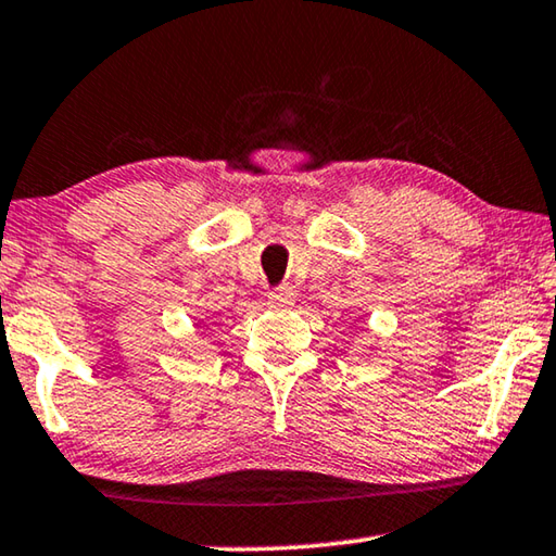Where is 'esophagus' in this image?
Listing matches in <instances>:
<instances>
[{"mask_svg": "<svg viewBox=\"0 0 556 556\" xmlns=\"http://www.w3.org/2000/svg\"><path fill=\"white\" fill-rule=\"evenodd\" d=\"M269 306H271V309H289V306H294V289L287 287V285L271 289Z\"/></svg>", "mask_w": 556, "mask_h": 556, "instance_id": "1", "label": "esophagus"}]
</instances>
